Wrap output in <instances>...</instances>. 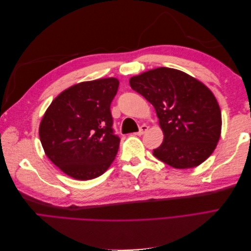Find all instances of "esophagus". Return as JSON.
I'll use <instances>...</instances> for the list:
<instances>
[{"instance_id": "obj_1", "label": "esophagus", "mask_w": 251, "mask_h": 251, "mask_svg": "<svg viewBox=\"0 0 251 251\" xmlns=\"http://www.w3.org/2000/svg\"><path fill=\"white\" fill-rule=\"evenodd\" d=\"M148 130H149V126H148L147 125H142V126L139 127V131L137 132V135H143Z\"/></svg>"}]
</instances>
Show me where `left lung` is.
Wrapping results in <instances>:
<instances>
[{
  "label": "left lung",
  "instance_id": "1",
  "mask_svg": "<svg viewBox=\"0 0 251 251\" xmlns=\"http://www.w3.org/2000/svg\"><path fill=\"white\" fill-rule=\"evenodd\" d=\"M154 105L163 142L153 155L175 169H192L212 154L221 135V110L211 91L188 74L157 68L130 79Z\"/></svg>",
  "mask_w": 251,
  "mask_h": 251
}]
</instances>
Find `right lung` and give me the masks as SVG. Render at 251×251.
Here are the masks:
<instances>
[{"label":"right lung","mask_w":251,"mask_h":251,"mask_svg":"<svg viewBox=\"0 0 251 251\" xmlns=\"http://www.w3.org/2000/svg\"><path fill=\"white\" fill-rule=\"evenodd\" d=\"M118 86L113 77L77 83L60 93L45 113L42 146L68 176L97 178L115 159L120 138L113 128L111 103Z\"/></svg>","instance_id":"right-lung-1"}]
</instances>
